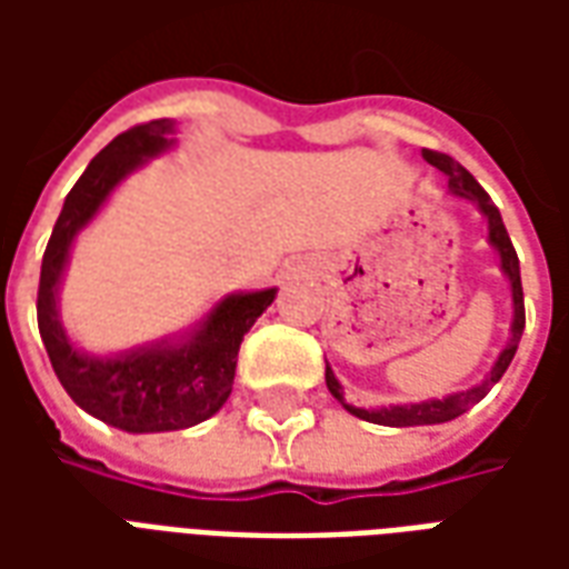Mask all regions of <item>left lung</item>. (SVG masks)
Segmentation results:
<instances>
[{
    "label": "left lung",
    "instance_id": "left-lung-1",
    "mask_svg": "<svg viewBox=\"0 0 569 569\" xmlns=\"http://www.w3.org/2000/svg\"><path fill=\"white\" fill-rule=\"evenodd\" d=\"M423 161H429L432 167H439L441 173H448V191L453 198L472 200L476 210L481 212V219L488 222V243L490 249L497 252L500 259V273L509 283V296H512V322H509V341L502 345L500 357L493 359L490 371L478 383H472L469 390H457V393L441 396V399H423V402H406V406H381V408H359L345 402V387L335 378L332 366L326 362V387L329 393L341 402V406L359 420H369V423H381V427H432V423H448V420L460 418L463 411L481 402L485 396L490 393V387L500 381L509 362H512L515 350H518V341H521V332H525V292H521V268H518V256H515V247L509 234H506V224H502L500 210L490 203L488 191L478 186L476 176L469 173L466 167L448 158V154H439V151H423Z\"/></svg>",
    "mask_w": 569,
    "mask_h": 569
}]
</instances>
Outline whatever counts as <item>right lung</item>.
<instances>
[{"label":"right lung","mask_w":569,"mask_h":569,"mask_svg":"<svg viewBox=\"0 0 569 569\" xmlns=\"http://www.w3.org/2000/svg\"><path fill=\"white\" fill-rule=\"evenodd\" d=\"M176 133L173 118H158L116 137L88 163L63 200L39 277V332L54 375L81 411L124 432H173L212 418L234 387L243 335L277 298V286L228 292L186 329L118 353H91L69 338L60 286L76 237L128 176L176 149Z\"/></svg>","instance_id":"1"}]
</instances>
